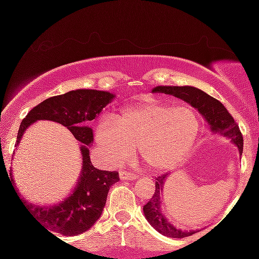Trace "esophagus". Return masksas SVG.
Listing matches in <instances>:
<instances>
[{
  "instance_id": "34e87169",
  "label": "esophagus",
  "mask_w": 259,
  "mask_h": 259,
  "mask_svg": "<svg viewBox=\"0 0 259 259\" xmlns=\"http://www.w3.org/2000/svg\"><path fill=\"white\" fill-rule=\"evenodd\" d=\"M119 178L121 180H135V179H138L139 175L134 174V173H129V171H120Z\"/></svg>"
}]
</instances>
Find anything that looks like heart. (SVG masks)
<instances>
[{
  "label": "heart",
  "mask_w": 259,
  "mask_h": 259,
  "mask_svg": "<svg viewBox=\"0 0 259 259\" xmlns=\"http://www.w3.org/2000/svg\"><path fill=\"white\" fill-rule=\"evenodd\" d=\"M200 129L201 118L192 107L147 101L123 109L119 120L103 115L95 138L109 162L119 164L130 160L139 148L150 170L165 171L177 167L189 154Z\"/></svg>",
  "instance_id": "heart-1"
}]
</instances>
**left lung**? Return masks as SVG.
<instances>
[{"mask_svg": "<svg viewBox=\"0 0 259 259\" xmlns=\"http://www.w3.org/2000/svg\"><path fill=\"white\" fill-rule=\"evenodd\" d=\"M152 92L171 95L191 105L207 121L210 133L213 135H219L230 140L231 144L236 146L239 154L241 156L243 148L241 133L230 113L218 100L194 86H156L152 89ZM167 178L168 174H165L156 179V191H154L153 197L144 206V214L147 222L164 236L174 237V239L190 236L195 234L196 230H183V229L177 228L168 221L167 217L162 212V196Z\"/></svg>", "mask_w": 259, "mask_h": 259, "instance_id": "1", "label": "left lung"}]
</instances>
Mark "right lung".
Segmentation results:
<instances>
[{"label":"right lung","mask_w":259,"mask_h":259,"mask_svg":"<svg viewBox=\"0 0 259 259\" xmlns=\"http://www.w3.org/2000/svg\"><path fill=\"white\" fill-rule=\"evenodd\" d=\"M114 97L115 95L108 91L92 89L72 90L45 100L34 107L20 124L16 147L19 146L29 126L37 120H52L62 124L81 144L79 147L81 170L69 195L62 201L46 206L19 198L32 217L52 235L75 236L89 230L102 214L109 187L119 180L117 171L100 170L92 165L90 148L94 144V132L88 125L99 117ZM16 194L19 197L20 195Z\"/></svg>","instance_id":"right-lung-1"}]
</instances>
